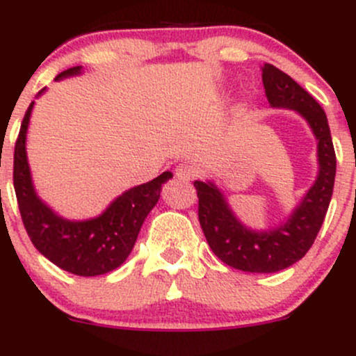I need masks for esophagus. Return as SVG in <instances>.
<instances>
[{"label":"esophagus","mask_w":356,"mask_h":356,"mask_svg":"<svg viewBox=\"0 0 356 356\" xmlns=\"http://www.w3.org/2000/svg\"><path fill=\"white\" fill-rule=\"evenodd\" d=\"M195 175H197V170H195V167L191 165V164H186V162L175 167V177L181 179V181H186V182L192 181Z\"/></svg>","instance_id":"esophagus-1"}]
</instances>
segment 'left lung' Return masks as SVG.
<instances>
[{
  "mask_svg": "<svg viewBox=\"0 0 356 356\" xmlns=\"http://www.w3.org/2000/svg\"><path fill=\"white\" fill-rule=\"evenodd\" d=\"M263 85L273 108L303 117L316 138L318 175L288 219L269 229H252L231 209L224 192L212 181H195L199 222L216 256L246 273H276L300 261L313 246L332 201L337 157L328 118L316 100L289 75L263 65Z\"/></svg>",
  "mask_w": 356,
  "mask_h": 356,
  "instance_id": "1",
  "label": "left lung"
}]
</instances>
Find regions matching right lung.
<instances>
[{"instance_id":"1","label":"right lung","mask_w":356,"mask_h":356,"mask_svg":"<svg viewBox=\"0 0 356 356\" xmlns=\"http://www.w3.org/2000/svg\"><path fill=\"white\" fill-rule=\"evenodd\" d=\"M81 72L83 67L68 68L55 80L81 75ZM44 90H40L36 97H42ZM33 107L35 102H31L24 113L13 167L16 199L28 236L48 261L72 275H107L122 266L132 252L142 224L161 199L162 184L172 179V172L167 170L152 181L122 192L95 218H63L40 197L31 177L26 136Z\"/></svg>"}]
</instances>
